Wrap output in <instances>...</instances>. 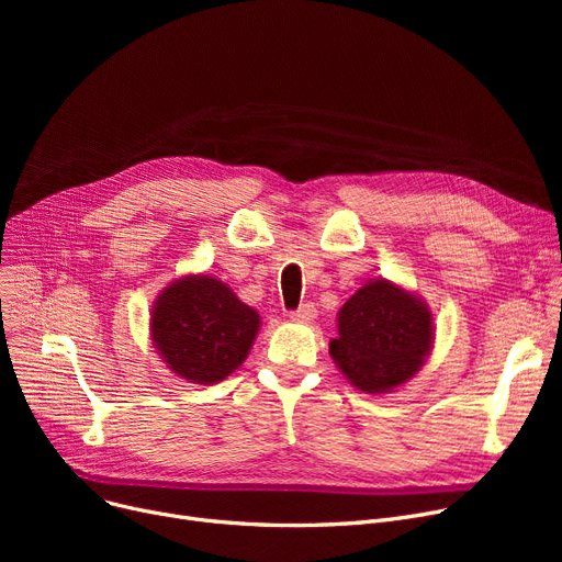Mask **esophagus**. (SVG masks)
Masks as SVG:
<instances>
[{
    "instance_id": "1",
    "label": "esophagus",
    "mask_w": 562,
    "mask_h": 562,
    "mask_svg": "<svg viewBox=\"0 0 562 562\" xmlns=\"http://www.w3.org/2000/svg\"><path fill=\"white\" fill-rule=\"evenodd\" d=\"M314 316H316L314 303H301L299 310L291 312V318H296V321H312Z\"/></svg>"
}]
</instances>
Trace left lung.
<instances>
[{
    "mask_svg": "<svg viewBox=\"0 0 562 562\" xmlns=\"http://www.w3.org/2000/svg\"><path fill=\"white\" fill-rule=\"evenodd\" d=\"M432 339L430 312L387 280L369 282L339 312L330 356L362 392L392 390L422 367Z\"/></svg>",
    "mask_w": 562,
    "mask_h": 562,
    "instance_id": "8db88e82",
    "label": "left lung"
}]
</instances>
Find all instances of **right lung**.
Returning <instances> with one entry per match:
<instances>
[{
	"label": "right lung",
	"mask_w": 562,
	"mask_h": 562,
	"mask_svg": "<svg viewBox=\"0 0 562 562\" xmlns=\"http://www.w3.org/2000/svg\"><path fill=\"white\" fill-rule=\"evenodd\" d=\"M257 328V312L206 276L177 280L153 310L155 346L177 375L198 385H214L239 367Z\"/></svg>",
	"instance_id": "obj_1"
}]
</instances>
